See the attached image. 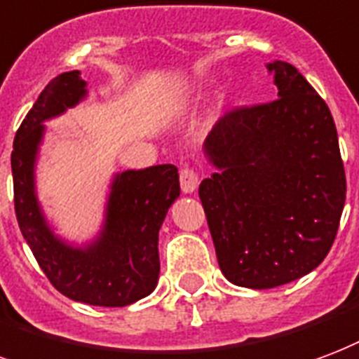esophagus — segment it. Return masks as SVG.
<instances>
[{
	"label": "esophagus",
	"mask_w": 359,
	"mask_h": 359,
	"mask_svg": "<svg viewBox=\"0 0 359 359\" xmlns=\"http://www.w3.org/2000/svg\"><path fill=\"white\" fill-rule=\"evenodd\" d=\"M200 184V179H198V172L190 169V167H184L180 171V188L184 194L196 192V188Z\"/></svg>",
	"instance_id": "obj_1"
}]
</instances>
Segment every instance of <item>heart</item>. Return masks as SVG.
<instances>
[{
  "label": "heart",
  "instance_id": "obj_1",
  "mask_svg": "<svg viewBox=\"0 0 359 359\" xmlns=\"http://www.w3.org/2000/svg\"><path fill=\"white\" fill-rule=\"evenodd\" d=\"M187 102H188V100H182V104H187Z\"/></svg>",
  "mask_w": 359,
  "mask_h": 359
}]
</instances>
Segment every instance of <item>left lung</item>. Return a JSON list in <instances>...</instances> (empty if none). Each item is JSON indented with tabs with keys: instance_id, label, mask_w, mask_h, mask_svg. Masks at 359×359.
Segmentation results:
<instances>
[{
	"instance_id": "obj_1",
	"label": "left lung",
	"mask_w": 359,
	"mask_h": 359,
	"mask_svg": "<svg viewBox=\"0 0 359 359\" xmlns=\"http://www.w3.org/2000/svg\"><path fill=\"white\" fill-rule=\"evenodd\" d=\"M278 98L228 112L203 152L200 184L222 274L272 289L312 272L335 241L346 200L335 121L293 65L268 62Z\"/></svg>"
}]
</instances>
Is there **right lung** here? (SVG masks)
<instances>
[{"instance_id":"right-lung-1","label":"right lung","mask_w":359,"mask_h":359,"mask_svg":"<svg viewBox=\"0 0 359 359\" xmlns=\"http://www.w3.org/2000/svg\"><path fill=\"white\" fill-rule=\"evenodd\" d=\"M87 97L81 72L49 81L26 114L13 142L11 169L15 211L24 240L55 289L93 306H127L158 285L159 228L180 196L175 165H152L116 172L98 236L74 245L55 233L36 192V163L45 121L58 118Z\"/></svg>"}]
</instances>
